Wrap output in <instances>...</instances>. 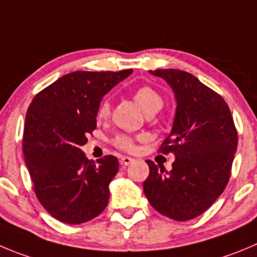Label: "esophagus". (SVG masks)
Masks as SVG:
<instances>
[{
	"label": "esophagus",
	"instance_id": "34e87169",
	"mask_svg": "<svg viewBox=\"0 0 257 257\" xmlns=\"http://www.w3.org/2000/svg\"><path fill=\"white\" fill-rule=\"evenodd\" d=\"M133 161H134V160L132 157H128V156H123V157L120 158V165H121V166H128V165H131Z\"/></svg>",
	"mask_w": 257,
	"mask_h": 257
}]
</instances>
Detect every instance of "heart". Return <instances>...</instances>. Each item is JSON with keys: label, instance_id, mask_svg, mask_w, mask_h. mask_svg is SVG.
Instances as JSON below:
<instances>
[{"label": "heart", "instance_id": "b5f03b06", "mask_svg": "<svg viewBox=\"0 0 257 257\" xmlns=\"http://www.w3.org/2000/svg\"><path fill=\"white\" fill-rule=\"evenodd\" d=\"M133 99L137 104L142 107L145 112L152 111V110H160L162 104V97L158 95L157 91L153 90L150 86H141L137 88L133 93ZM110 114V101L109 99H104L100 102L99 107H97V116L99 117H106ZM114 143L116 147L121 148L125 151H132L134 147V140L131 136L126 134H119L115 137Z\"/></svg>", "mask_w": 257, "mask_h": 257}]
</instances>
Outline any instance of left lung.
<instances>
[{
  "mask_svg": "<svg viewBox=\"0 0 257 257\" xmlns=\"http://www.w3.org/2000/svg\"><path fill=\"white\" fill-rule=\"evenodd\" d=\"M150 73L164 78L175 93L174 125L158 150L174 153L175 161L166 171L147 160L143 191L158 213L184 222L204 213L226 189L237 131L227 102L195 76L172 68Z\"/></svg>",
  "mask_w": 257,
  "mask_h": 257,
  "instance_id": "8db88e82",
  "label": "left lung"
}]
</instances>
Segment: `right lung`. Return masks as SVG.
<instances>
[{"instance_id": "1", "label": "right lung", "mask_w": 257, "mask_h": 257, "mask_svg": "<svg viewBox=\"0 0 257 257\" xmlns=\"http://www.w3.org/2000/svg\"><path fill=\"white\" fill-rule=\"evenodd\" d=\"M119 72L76 71L35 95L26 112L23 151L37 198L50 215L68 224L97 217L109 201V184L119 161L104 156L97 164L81 151L96 128L105 93L126 78Z\"/></svg>"}]
</instances>
